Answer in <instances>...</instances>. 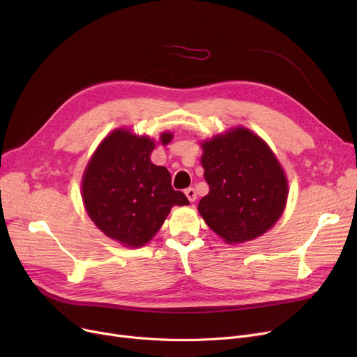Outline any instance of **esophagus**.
<instances>
[{
  "instance_id": "esophagus-1",
  "label": "esophagus",
  "mask_w": 357,
  "mask_h": 357,
  "mask_svg": "<svg viewBox=\"0 0 357 357\" xmlns=\"http://www.w3.org/2000/svg\"><path fill=\"white\" fill-rule=\"evenodd\" d=\"M185 195H186V198H188L191 202H194V201L197 199V192H195L194 188H186V190H185Z\"/></svg>"
}]
</instances>
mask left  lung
I'll return each mask as SVG.
<instances>
[{"label": "left lung", "mask_w": 357, "mask_h": 357, "mask_svg": "<svg viewBox=\"0 0 357 357\" xmlns=\"http://www.w3.org/2000/svg\"><path fill=\"white\" fill-rule=\"evenodd\" d=\"M201 165L210 192L198 213L230 245L266 233L282 215L288 181L271 147L253 131L236 127L202 144Z\"/></svg>", "instance_id": "8db88e82"}]
</instances>
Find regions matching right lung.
<instances>
[{"instance_id":"obj_1","label":"right lung","mask_w":357,"mask_h":357,"mask_svg":"<svg viewBox=\"0 0 357 357\" xmlns=\"http://www.w3.org/2000/svg\"><path fill=\"white\" fill-rule=\"evenodd\" d=\"M172 133H162L167 144ZM155 140L117 128L97 147L82 178V199L89 218L109 238L142 248L159 231L174 205H188L171 185L165 166L150 160Z\"/></svg>"}]
</instances>
